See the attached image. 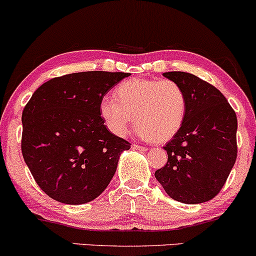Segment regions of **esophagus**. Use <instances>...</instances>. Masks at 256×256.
<instances>
[{
  "label": "esophagus",
  "instance_id": "1",
  "mask_svg": "<svg viewBox=\"0 0 256 256\" xmlns=\"http://www.w3.org/2000/svg\"><path fill=\"white\" fill-rule=\"evenodd\" d=\"M131 148H132V150H141V152L148 150L146 147H142V146H138V144H132V146H131Z\"/></svg>",
  "mask_w": 256,
  "mask_h": 256
}]
</instances>
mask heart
I'll list each match as a JSON object with an SVG mask.
<instances>
[{
    "label": "heart",
    "instance_id": "1",
    "mask_svg": "<svg viewBox=\"0 0 256 256\" xmlns=\"http://www.w3.org/2000/svg\"><path fill=\"white\" fill-rule=\"evenodd\" d=\"M186 113V92L172 80L130 78L100 103V118L114 136L125 137L134 122L140 137L158 143L178 132Z\"/></svg>",
    "mask_w": 256,
    "mask_h": 256
}]
</instances>
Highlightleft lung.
Wrapping results in <instances>:
<instances>
[{
    "label": "left lung",
    "instance_id": "obj_1",
    "mask_svg": "<svg viewBox=\"0 0 256 256\" xmlns=\"http://www.w3.org/2000/svg\"><path fill=\"white\" fill-rule=\"evenodd\" d=\"M162 75L184 90L187 113L164 147L168 162L154 176L175 200L204 203L220 192L237 159V116L224 94L196 75Z\"/></svg>",
    "mask_w": 256,
    "mask_h": 256
}]
</instances>
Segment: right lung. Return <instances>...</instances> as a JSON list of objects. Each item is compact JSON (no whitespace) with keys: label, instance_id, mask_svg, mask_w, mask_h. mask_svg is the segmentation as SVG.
Listing matches in <instances>:
<instances>
[{"label":"right lung","instance_id":"right-lung-1","mask_svg":"<svg viewBox=\"0 0 256 256\" xmlns=\"http://www.w3.org/2000/svg\"><path fill=\"white\" fill-rule=\"evenodd\" d=\"M128 72H84L41 85L25 106L22 153L38 187L70 206L108 187L130 143L108 131L100 103Z\"/></svg>","mask_w":256,"mask_h":256}]
</instances>
